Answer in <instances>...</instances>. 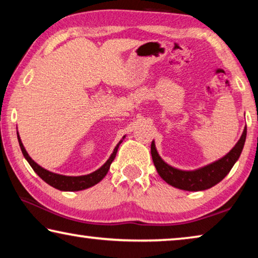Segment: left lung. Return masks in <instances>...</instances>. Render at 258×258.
Masks as SVG:
<instances>
[{"label": "left lung", "mask_w": 258, "mask_h": 258, "mask_svg": "<svg viewBox=\"0 0 258 258\" xmlns=\"http://www.w3.org/2000/svg\"><path fill=\"white\" fill-rule=\"evenodd\" d=\"M245 137H247V127H244L243 133H242L237 144L224 157L213 163L207 164L205 167L190 171L179 170V169L167 164L161 159L156 151L155 144L152 141L151 153L154 166H155L161 178L166 180L170 185L177 187V189L185 191H202L210 189L215 184L221 182L227 176L236 161L239 160L245 142Z\"/></svg>", "instance_id": "obj_1"}]
</instances>
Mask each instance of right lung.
Instances as JSON below:
<instances>
[{"mask_svg":"<svg viewBox=\"0 0 258 258\" xmlns=\"http://www.w3.org/2000/svg\"><path fill=\"white\" fill-rule=\"evenodd\" d=\"M17 138H18L19 147H21L23 155H24V157L29 162L30 166L32 167L34 172H36V174L39 176L41 179L45 180L46 183L60 191H80V190L88 189V187H90V186H94L95 184L101 182V180L105 177L107 171H109L111 163H112L114 157H116L119 145H120L122 141V140L119 141V144L116 146V147H114L113 153L111 154L109 160H107L106 162L103 164L101 168L97 169L96 171L91 172V174H89V175H83V176H64V175L54 174V172L46 170V169L41 168L39 164H37L36 162H34V161L29 156L28 152L25 151V148L22 144V140H21V138H19L18 133H17ZM122 139H124V138H122Z\"/></svg>","mask_w":258,"mask_h":258,"instance_id":"right-lung-1","label":"right lung"}]
</instances>
